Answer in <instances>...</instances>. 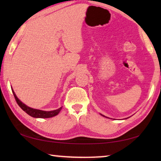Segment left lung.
<instances>
[{
    "label": "left lung",
    "mask_w": 161,
    "mask_h": 161,
    "mask_svg": "<svg viewBox=\"0 0 161 161\" xmlns=\"http://www.w3.org/2000/svg\"><path fill=\"white\" fill-rule=\"evenodd\" d=\"M101 115H102V116H103V115H102V114H101ZM106 117V116H105Z\"/></svg>",
    "instance_id": "obj_1"
}]
</instances>
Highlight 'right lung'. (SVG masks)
Wrapping results in <instances>:
<instances>
[{
    "mask_svg": "<svg viewBox=\"0 0 161 161\" xmlns=\"http://www.w3.org/2000/svg\"><path fill=\"white\" fill-rule=\"evenodd\" d=\"M12 91H13V94L15 97L16 102H17L18 104L19 105V107H20L22 109L25 111V113L28 114V115H30L32 117H34V118H41V119L51 118V117H53V116H55L58 115L62 108V107L56 110L47 111H42V110L36 109V108L29 107L28 106L25 105V103L22 102L21 101L18 99L17 96H16V94L14 92V91H13V89H12Z\"/></svg>",
    "mask_w": 161,
    "mask_h": 161,
    "instance_id": "add662e5",
    "label": "right lung"
}]
</instances>
